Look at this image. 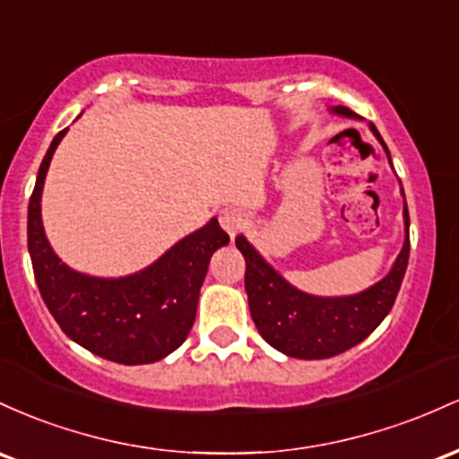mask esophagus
I'll use <instances>...</instances> for the list:
<instances>
[{
	"label": "esophagus",
	"instance_id": "esophagus-1",
	"mask_svg": "<svg viewBox=\"0 0 459 459\" xmlns=\"http://www.w3.org/2000/svg\"><path fill=\"white\" fill-rule=\"evenodd\" d=\"M219 221H221V228L228 231L231 238H234V236L238 234V231L243 230V225H245V216L240 214V210H236V208L221 210Z\"/></svg>",
	"mask_w": 459,
	"mask_h": 459
}]
</instances>
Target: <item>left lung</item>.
<instances>
[{
  "instance_id": "obj_1",
  "label": "left lung",
  "mask_w": 459,
  "mask_h": 459,
  "mask_svg": "<svg viewBox=\"0 0 459 459\" xmlns=\"http://www.w3.org/2000/svg\"><path fill=\"white\" fill-rule=\"evenodd\" d=\"M329 112L344 118H359L344 106L329 108ZM370 132L382 143L385 156L390 152L377 127L368 123ZM403 195V188H401ZM405 240L393 269L385 277L358 295L318 297L299 290L275 271L260 251L243 234L236 236V247L245 257V290L249 299L251 318L257 332L273 349L299 359H325L355 347L377 329L393 310L410 257V214L403 195Z\"/></svg>"
}]
</instances>
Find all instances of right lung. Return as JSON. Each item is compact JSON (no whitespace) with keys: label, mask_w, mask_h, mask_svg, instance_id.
<instances>
[{"label":"right lung","mask_w":459,"mask_h":459,"mask_svg":"<svg viewBox=\"0 0 459 459\" xmlns=\"http://www.w3.org/2000/svg\"><path fill=\"white\" fill-rule=\"evenodd\" d=\"M66 130L51 141L28 205V251L40 297L66 336L91 353L127 367L158 362L188 338L210 257L230 236L210 219L153 264L126 277H95L66 266L51 249L40 216L51 156Z\"/></svg>","instance_id":"add662e5"}]
</instances>
